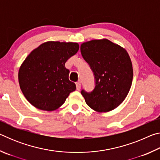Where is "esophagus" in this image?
<instances>
[{"mask_svg": "<svg viewBox=\"0 0 160 160\" xmlns=\"http://www.w3.org/2000/svg\"><path fill=\"white\" fill-rule=\"evenodd\" d=\"M76 88L78 90H80V88H81V83L80 82H76Z\"/></svg>", "mask_w": 160, "mask_h": 160, "instance_id": "esophagus-1", "label": "esophagus"}]
</instances>
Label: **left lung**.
Here are the masks:
<instances>
[{
  "label": "left lung",
  "instance_id": "1",
  "mask_svg": "<svg viewBox=\"0 0 160 160\" xmlns=\"http://www.w3.org/2000/svg\"><path fill=\"white\" fill-rule=\"evenodd\" d=\"M80 51L95 79L92 91H81L87 104L98 112L116 109L126 99L132 85L133 72L128 53L107 39L82 43Z\"/></svg>",
  "mask_w": 160,
  "mask_h": 160
}]
</instances>
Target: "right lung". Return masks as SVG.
<instances>
[{
	"label": "right lung",
	"instance_id": "add662e5",
	"mask_svg": "<svg viewBox=\"0 0 160 160\" xmlns=\"http://www.w3.org/2000/svg\"><path fill=\"white\" fill-rule=\"evenodd\" d=\"M78 50V43L47 42L29 54L19 70L18 80L32 105L44 111L56 110L75 90L65 63Z\"/></svg>",
	"mask_w": 160,
	"mask_h": 160
}]
</instances>
